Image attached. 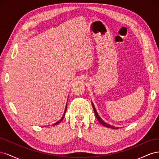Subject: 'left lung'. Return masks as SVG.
<instances>
[{
	"mask_svg": "<svg viewBox=\"0 0 159 159\" xmlns=\"http://www.w3.org/2000/svg\"><path fill=\"white\" fill-rule=\"evenodd\" d=\"M92 106H93V111H94V113H95V116H96V118H97V119L98 120V121L101 123V124H102L103 126H105V127H108V128H111V129H119L118 127H113V126H111V125H108L107 123H106L105 122H104L103 120L100 118V117L98 115V113H97V111H96V110H95V107H94V105H93V103H92Z\"/></svg>",
	"mask_w": 159,
	"mask_h": 159,
	"instance_id": "8db88e82",
	"label": "left lung"
}]
</instances>
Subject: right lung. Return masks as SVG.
<instances>
[{
    "label": "right lung",
    "mask_w": 159,
    "mask_h": 159,
    "mask_svg": "<svg viewBox=\"0 0 159 159\" xmlns=\"http://www.w3.org/2000/svg\"><path fill=\"white\" fill-rule=\"evenodd\" d=\"M66 110H67V105H66V109H65V111H64V115H63V116H62V117H61V119L60 120V121H58L57 122H56V123H54V124H53V125H57L58 123H60L61 121H62V119H64V116H65V114H66Z\"/></svg>",
    "instance_id": "add662e5"
}]
</instances>
